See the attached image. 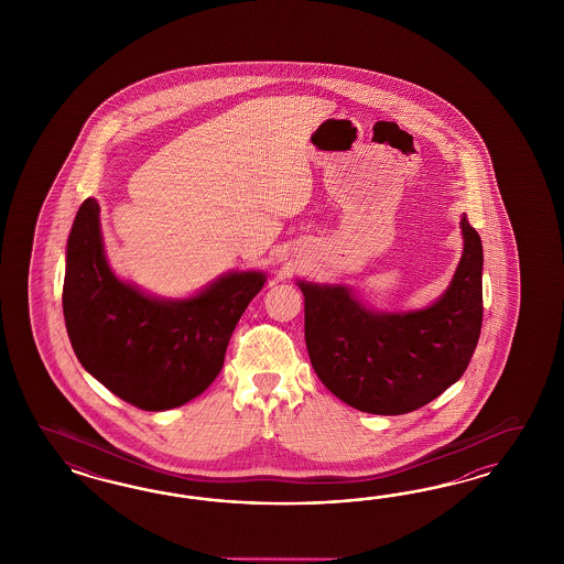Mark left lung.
<instances>
[{"mask_svg":"<svg viewBox=\"0 0 564 564\" xmlns=\"http://www.w3.org/2000/svg\"><path fill=\"white\" fill-rule=\"evenodd\" d=\"M462 262L443 297L410 314H376L345 288L300 283L314 372L347 405L378 415L420 410L462 378L481 330V239L462 219Z\"/></svg>","mask_w":564,"mask_h":564,"instance_id":"8db88e82","label":"left lung"}]
</instances>
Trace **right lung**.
<instances>
[{
  "mask_svg": "<svg viewBox=\"0 0 564 564\" xmlns=\"http://www.w3.org/2000/svg\"><path fill=\"white\" fill-rule=\"evenodd\" d=\"M262 273H234L188 302H159L126 285L102 257L99 205L86 198L72 225L64 318L78 361L138 410L180 408L221 372Z\"/></svg>",
  "mask_w": 564,
  "mask_h": 564,
  "instance_id": "add662e5",
  "label": "right lung"
}]
</instances>
